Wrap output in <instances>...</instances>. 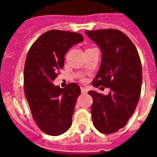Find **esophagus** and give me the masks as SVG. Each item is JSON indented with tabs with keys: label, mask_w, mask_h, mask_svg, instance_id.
I'll return each instance as SVG.
<instances>
[{
	"label": "esophagus",
	"mask_w": 157,
	"mask_h": 157,
	"mask_svg": "<svg viewBox=\"0 0 157 157\" xmlns=\"http://www.w3.org/2000/svg\"><path fill=\"white\" fill-rule=\"evenodd\" d=\"M80 90H81V92L82 93H87L88 92V88L86 87H81L80 88Z\"/></svg>",
	"instance_id": "obj_1"
}]
</instances>
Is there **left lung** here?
<instances>
[{
  "label": "left lung",
  "instance_id": "1",
  "mask_svg": "<svg viewBox=\"0 0 157 157\" xmlns=\"http://www.w3.org/2000/svg\"><path fill=\"white\" fill-rule=\"evenodd\" d=\"M85 33L102 51L100 68L92 84L111 89L107 95L88 92L93 99L92 122L99 132L113 133L126 126L138 103L142 83L141 60L134 44L122 31L102 29Z\"/></svg>",
  "mask_w": 157,
  "mask_h": 157
}]
</instances>
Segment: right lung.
I'll use <instances>...</instances> for the list:
<instances>
[{
    "mask_svg": "<svg viewBox=\"0 0 157 157\" xmlns=\"http://www.w3.org/2000/svg\"><path fill=\"white\" fill-rule=\"evenodd\" d=\"M83 40L79 33L51 30L35 41L27 55L24 93L34 120L39 129L49 135H61L72 125L80 87L70 83L61 88L52 82L63 68L68 50Z\"/></svg>",
    "mask_w": 157,
    "mask_h": 157,
    "instance_id": "add662e5",
    "label": "right lung"
}]
</instances>
